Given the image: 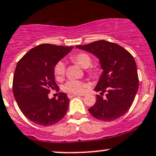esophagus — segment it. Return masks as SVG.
I'll use <instances>...</instances> for the list:
<instances>
[{
	"label": "esophagus",
	"mask_w": 156,
	"mask_h": 156,
	"mask_svg": "<svg viewBox=\"0 0 156 156\" xmlns=\"http://www.w3.org/2000/svg\"><path fill=\"white\" fill-rule=\"evenodd\" d=\"M79 96H82V95L74 94H68V98H74V97H79Z\"/></svg>",
	"instance_id": "34e87169"
}]
</instances>
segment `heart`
I'll list each match as a JSON object with an SVG mask.
<instances>
[{"mask_svg":"<svg viewBox=\"0 0 156 156\" xmlns=\"http://www.w3.org/2000/svg\"><path fill=\"white\" fill-rule=\"evenodd\" d=\"M72 61L81 66L83 69H87L92 63L91 57L84 52H78L71 56ZM101 73V69L98 66H92L88 70V74L92 77H98ZM66 74V65L64 62L59 61L54 67V75L57 80H61L64 78ZM87 85L84 82L77 80H69L62 86V90L69 94H81L86 90Z\"/></svg>","mask_w":156,"mask_h":156,"instance_id":"obj_1","label":"heart"}]
</instances>
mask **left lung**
I'll return each mask as SVG.
<instances>
[{"instance_id": "obj_1", "label": "left lung", "mask_w": 156, "mask_h": 156, "mask_svg": "<svg viewBox=\"0 0 156 156\" xmlns=\"http://www.w3.org/2000/svg\"><path fill=\"white\" fill-rule=\"evenodd\" d=\"M76 47L99 58L103 72L94 90L101 94L107 92L105 99L97 95L96 103L88 111L102 121L121 117L129 110L138 90V73L133 56L120 45L106 40Z\"/></svg>"}]
</instances>
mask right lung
<instances>
[{"label": "right lung", "instance_id": "right-lung-1", "mask_svg": "<svg viewBox=\"0 0 156 156\" xmlns=\"http://www.w3.org/2000/svg\"><path fill=\"white\" fill-rule=\"evenodd\" d=\"M73 46L41 44L30 49L16 66L13 79L15 100L24 116L43 126L55 124L66 115L69 98L58 93V99H49L51 90H58L54 67Z\"/></svg>", "mask_w": 156, "mask_h": 156}]
</instances>
